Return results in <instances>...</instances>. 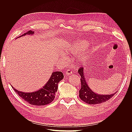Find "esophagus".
<instances>
[{
	"instance_id": "esophagus-1",
	"label": "esophagus",
	"mask_w": 132,
	"mask_h": 132,
	"mask_svg": "<svg viewBox=\"0 0 132 132\" xmlns=\"http://www.w3.org/2000/svg\"><path fill=\"white\" fill-rule=\"evenodd\" d=\"M72 71H71V70H70V69H68V70H67V72H66V75H71V74H72Z\"/></svg>"
}]
</instances>
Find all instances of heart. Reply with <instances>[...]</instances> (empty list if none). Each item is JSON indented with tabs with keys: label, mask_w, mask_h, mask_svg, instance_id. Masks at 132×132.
Listing matches in <instances>:
<instances>
[{
	"label": "heart",
	"mask_w": 132,
	"mask_h": 132,
	"mask_svg": "<svg viewBox=\"0 0 132 132\" xmlns=\"http://www.w3.org/2000/svg\"><path fill=\"white\" fill-rule=\"evenodd\" d=\"M89 45V43L85 40L75 42L69 46L68 48L69 52L73 54H78L85 51ZM89 55L86 51H84L78 56V60L81 62H85L89 59Z\"/></svg>",
	"instance_id": "1"
}]
</instances>
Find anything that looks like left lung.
I'll return each instance as SVG.
<instances>
[{
    "instance_id": "obj_1",
    "label": "left lung",
    "mask_w": 132,
    "mask_h": 132,
    "mask_svg": "<svg viewBox=\"0 0 132 132\" xmlns=\"http://www.w3.org/2000/svg\"><path fill=\"white\" fill-rule=\"evenodd\" d=\"M78 73L81 76L80 81L81 84V87L79 90V97L81 100L86 103L90 105H96L98 103L106 102L116 94L117 92L111 95H100L95 93L90 88L86 82L84 73V68H80L78 70Z\"/></svg>"
}]
</instances>
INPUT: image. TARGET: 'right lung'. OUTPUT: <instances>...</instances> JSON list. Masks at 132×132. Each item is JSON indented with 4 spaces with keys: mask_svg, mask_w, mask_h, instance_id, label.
<instances>
[{
    "mask_svg": "<svg viewBox=\"0 0 132 132\" xmlns=\"http://www.w3.org/2000/svg\"><path fill=\"white\" fill-rule=\"evenodd\" d=\"M34 31H29L18 38L26 35H32ZM64 78L63 74L61 71H53L48 81L42 88L32 93H25L20 91L14 88V91L22 98L31 105L35 106H45L52 102L55 98V93L58 90V84Z\"/></svg>",
    "mask_w": 132,
    "mask_h": 132,
    "instance_id": "add662e5",
    "label": "right lung"
}]
</instances>
